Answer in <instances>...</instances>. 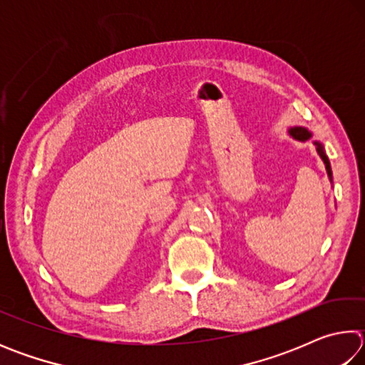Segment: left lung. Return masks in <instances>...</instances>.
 <instances>
[{
	"label": "left lung",
	"mask_w": 365,
	"mask_h": 365,
	"mask_svg": "<svg viewBox=\"0 0 365 365\" xmlns=\"http://www.w3.org/2000/svg\"><path fill=\"white\" fill-rule=\"evenodd\" d=\"M288 133H289V137H293L294 140H299V141H306V140H309V138L312 137V133L309 132L307 128H304V127H292V128H289V130H288ZM314 145L317 146V153H319L320 159L324 160L325 169H327V174H329V178H330V182H331V168H330V160H329V158H327L324 146L320 145L319 141H314Z\"/></svg>",
	"instance_id": "left-lung-1"
}]
</instances>
